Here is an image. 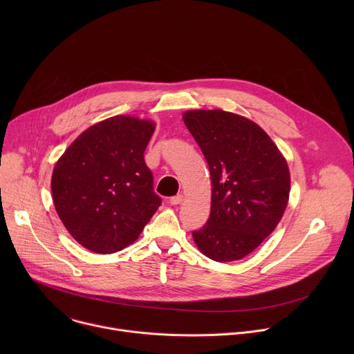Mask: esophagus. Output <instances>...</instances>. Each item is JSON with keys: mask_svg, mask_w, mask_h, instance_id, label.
I'll use <instances>...</instances> for the list:
<instances>
[{"mask_svg": "<svg viewBox=\"0 0 354 354\" xmlns=\"http://www.w3.org/2000/svg\"><path fill=\"white\" fill-rule=\"evenodd\" d=\"M182 201H183V196H182V194H176V196H174V197H171V198H169V203H171L172 206L180 205Z\"/></svg>", "mask_w": 354, "mask_h": 354, "instance_id": "34e87169", "label": "esophagus"}]
</instances>
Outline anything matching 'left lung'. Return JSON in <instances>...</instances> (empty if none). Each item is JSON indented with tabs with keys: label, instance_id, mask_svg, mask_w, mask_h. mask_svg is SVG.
<instances>
[{
	"label": "left lung",
	"instance_id": "obj_1",
	"mask_svg": "<svg viewBox=\"0 0 354 354\" xmlns=\"http://www.w3.org/2000/svg\"><path fill=\"white\" fill-rule=\"evenodd\" d=\"M183 122L212 176V212L193 231L200 252L216 262L239 261L268 238L287 207L290 172L272 138L252 120L216 111H189Z\"/></svg>",
	"mask_w": 354,
	"mask_h": 354
}]
</instances>
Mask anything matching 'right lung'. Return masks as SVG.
Returning a JSON list of instances; mask_svg holds the SVG:
<instances>
[{
  "instance_id": "obj_1",
  "label": "right lung",
  "mask_w": 354,
  "mask_h": 354,
  "mask_svg": "<svg viewBox=\"0 0 354 354\" xmlns=\"http://www.w3.org/2000/svg\"><path fill=\"white\" fill-rule=\"evenodd\" d=\"M156 124L113 116L86 129L57 161L55 207L73 238L96 254L133 243L161 206L144 151Z\"/></svg>"
}]
</instances>
